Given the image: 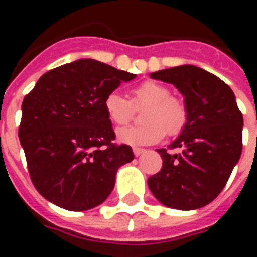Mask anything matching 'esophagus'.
Instances as JSON below:
<instances>
[{
    "mask_svg": "<svg viewBox=\"0 0 257 257\" xmlns=\"http://www.w3.org/2000/svg\"><path fill=\"white\" fill-rule=\"evenodd\" d=\"M145 152V149L143 148H133V153H135V156H140L143 153Z\"/></svg>",
    "mask_w": 257,
    "mask_h": 257,
    "instance_id": "1",
    "label": "esophagus"
}]
</instances>
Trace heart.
<instances>
[{
    "mask_svg": "<svg viewBox=\"0 0 257 257\" xmlns=\"http://www.w3.org/2000/svg\"><path fill=\"white\" fill-rule=\"evenodd\" d=\"M168 86L156 81H145L132 90V100L118 92H110L104 100V110L112 124H128L135 108L147 106L141 126H129L117 132L121 143L128 145L156 144L168 135H177L187 122L188 110L183 100L171 96Z\"/></svg>",
    "mask_w": 257,
    "mask_h": 257,
    "instance_id": "obj_1",
    "label": "heart"
}]
</instances>
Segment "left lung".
<instances>
[{
	"label": "left lung",
	"instance_id": "left-lung-1",
	"mask_svg": "<svg viewBox=\"0 0 257 257\" xmlns=\"http://www.w3.org/2000/svg\"><path fill=\"white\" fill-rule=\"evenodd\" d=\"M173 84L184 96L187 122L168 149H157L163 168L148 179L161 204L191 211L207 205L225 187L243 149V114L232 89L217 76L195 65L151 74Z\"/></svg>",
	"mask_w": 257,
	"mask_h": 257
}]
</instances>
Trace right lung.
Returning <instances> with one entry per match:
<instances>
[{
	"label": "right lung",
	"mask_w": 257,
	"mask_h": 257,
	"mask_svg": "<svg viewBox=\"0 0 257 257\" xmlns=\"http://www.w3.org/2000/svg\"><path fill=\"white\" fill-rule=\"evenodd\" d=\"M135 74L84 58L42 74L22 101L18 137L32 183L48 201L68 211L104 203L116 172L135 159L116 145L104 100Z\"/></svg>",
	"instance_id": "1"
}]
</instances>
